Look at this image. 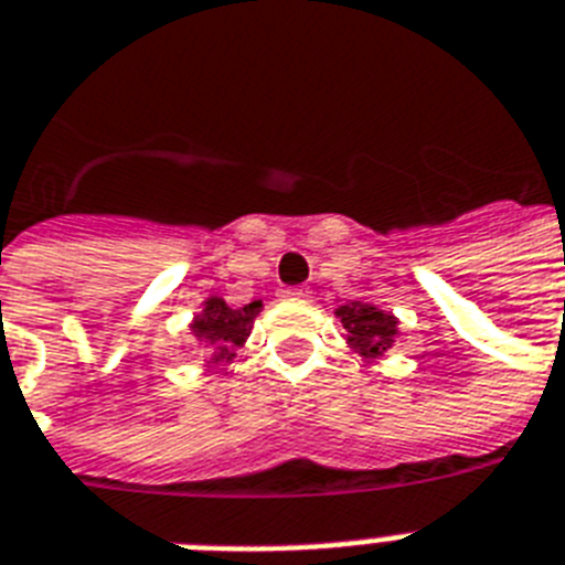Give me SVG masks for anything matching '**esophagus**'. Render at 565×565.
I'll list each match as a JSON object with an SVG mask.
<instances>
[{"mask_svg":"<svg viewBox=\"0 0 565 565\" xmlns=\"http://www.w3.org/2000/svg\"><path fill=\"white\" fill-rule=\"evenodd\" d=\"M286 297L288 300H306V297H309V288H288Z\"/></svg>","mask_w":565,"mask_h":565,"instance_id":"obj_1","label":"esophagus"}]
</instances>
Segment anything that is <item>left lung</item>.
Segmentation results:
<instances>
[{
	"mask_svg": "<svg viewBox=\"0 0 565 565\" xmlns=\"http://www.w3.org/2000/svg\"><path fill=\"white\" fill-rule=\"evenodd\" d=\"M338 320L347 329L349 347L355 349L358 355L366 358V361H375L384 352L395 347V338H398V317L393 311H384L372 306V302L352 300L347 306L334 309Z\"/></svg>",
	"mask_w": 565,
	"mask_h": 565,
	"instance_id": "1",
	"label": "left lung"
}]
</instances>
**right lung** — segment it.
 <instances>
[{
  "label": "right lung",
  "instance_id": "add662e5",
  "mask_svg": "<svg viewBox=\"0 0 565 565\" xmlns=\"http://www.w3.org/2000/svg\"><path fill=\"white\" fill-rule=\"evenodd\" d=\"M259 311H263V300L233 309L222 297L210 294L207 300L202 302V311L193 315V323H190V334L207 349V363L233 361L236 349L245 347V340L250 338V329H254V320Z\"/></svg>",
  "mask_w": 565,
  "mask_h": 565
}]
</instances>
